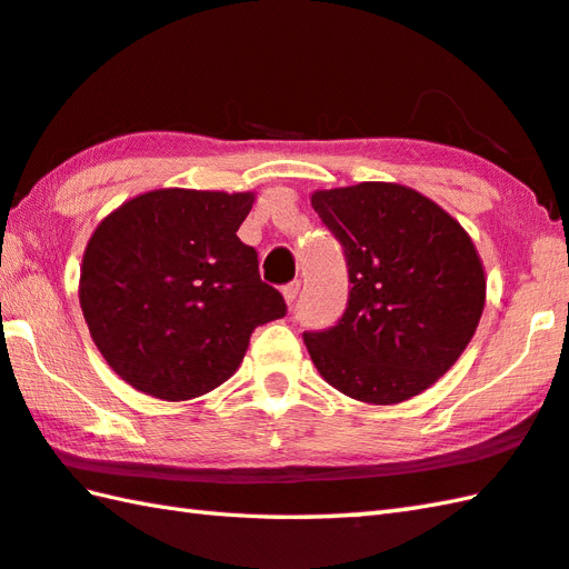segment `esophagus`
I'll return each instance as SVG.
<instances>
[{"label":"esophagus","mask_w":569,"mask_h":569,"mask_svg":"<svg viewBox=\"0 0 569 569\" xmlns=\"http://www.w3.org/2000/svg\"><path fill=\"white\" fill-rule=\"evenodd\" d=\"M298 291H300V281H291V283L283 286V298H286L288 306H293V300L298 298Z\"/></svg>","instance_id":"1"}]
</instances>
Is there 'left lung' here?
Here are the masks:
<instances>
[{"mask_svg":"<svg viewBox=\"0 0 569 569\" xmlns=\"http://www.w3.org/2000/svg\"><path fill=\"white\" fill-rule=\"evenodd\" d=\"M342 243L350 298L338 326L303 332L310 360L338 392L399 405L461 358L486 306V271L449 211L417 189L360 182L310 197Z\"/></svg>","mask_w":569,"mask_h":569,"instance_id":"obj_1","label":"left lung"}]
</instances>
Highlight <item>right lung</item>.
Wrapping results in <instances>:
<instances>
[{"mask_svg": "<svg viewBox=\"0 0 569 569\" xmlns=\"http://www.w3.org/2000/svg\"><path fill=\"white\" fill-rule=\"evenodd\" d=\"M253 199L164 187L96 227L78 300L120 380L167 402L202 397L239 370L253 328L286 316L256 249L237 237Z\"/></svg>", "mask_w": 569, "mask_h": 569, "instance_id": "1", "label": "right lung"}]
</instances>
